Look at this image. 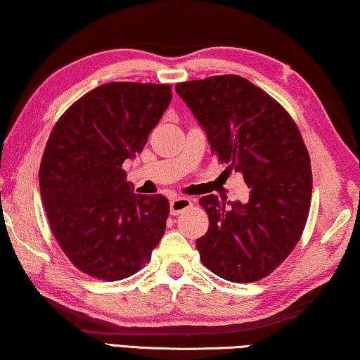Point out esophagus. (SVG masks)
Wrapping results in <instances>:
<instances>
[{
    "label": "esophagus",
    "mask_w": 360,
    "mask_h": 360,
    "mask_svg": "<svg viewBox=\"0 0 360 360\" xmlns=\"http://www.w3.org/2000/svg\"><path fill=\"white\" fill-rule=\"evenodd\" d=\"M191 207H192V202H191V198H187V197H174V198H171V202H169V211H171V214H174V216L181 214L182 211L189 210Z\"/></svg>",
    "instance_id": "obj_1"
}]
</instances>
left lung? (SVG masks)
<instances>
[{
  "instance_id": "obj_1",
  "label": "left lung",
  "mask_w": 360,
  "mask_h": 360,
  "mask_svg": "<svg viewBox=\"0 0 360 360\" xmlns=\"http://www.w3.org/2000/svg\"><path fill=\"white\" fill-rule=\"evenodd\" d=\"M176 93L203 128L211 152L240 173L248 202L202 197L210 227L197 238L203 266L229 282L264 278L298 243L309 214V153L288 112L238 75L178 83Z\"/></svg>"
}]
</instances>
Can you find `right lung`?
I'll return each instance as SVG.
<instances>
[{
  "label": "right lung",
  "mask_w": 360,
  "mask_h": 360,
  "mask_svg": "<svg viewBox=\"0 0 360 360\" xmlns=\"http://www.w3.org/2000/svg\"><path fill=\"white\" fill-rule=\"evenodd\" d=\"M169 102L168 84L107 83L78 99L49 136L43 207L62 252L91 277L133 276L162 240L167 197L134 193L122 167L144 149Z\"/></svg>",
  "instance_id": "add662e5"
}]
</instances>
